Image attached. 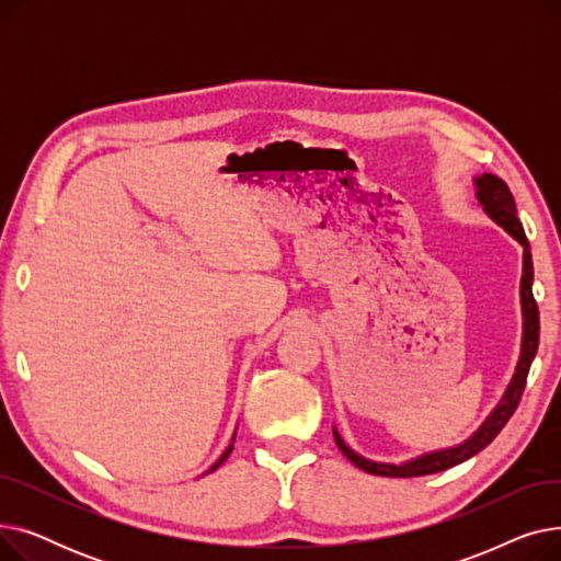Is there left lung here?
Returning a JSON list of instances; mask_svg holds the SVG:
<instances>
[{
  "label": "left lung",
  "instance_id": "obj_1",
  "mask_svg": "<svg viewBox=\"0 0 561 561\" xmlns=\"http://www.w3.org/2000/svg\"><path fill=\"white\" fill-rule=\"evenodd\" d=\"M476 188H478V202L484 206V214L495 225L503 227L512 236V239H516L523 245V277H520L523 345H520V359H518L516 373L510 381V387H507L503 400L497 402V407L491 411L489 419L480 425V430L455 448L427 453V455H421V457L404 461V463H379V461H370V459L357 455L350 446H345V440L334 430V438H336L339 450L357 468H362L364 473L381 476V478H419V476H432V473H438V470L453 468V466L470 459L473 455H478L480 450H484L491 444V440L500 434V430L507 425V421L512 419V414L520 402L529 366H533V359H535L537 347H539V307H537V300L533 296V279H535L533 252H529V241H527L525 229H523V225L516 216V202H514V195H512L510 186L503 180H500V176L484 172L482 176H478V180H476Z\"/></svg>",
  "mask_w": 561,
  "mask_h": 561
}]
</instances>
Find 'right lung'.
<instances>
[{
    "label": "right lung",
    "instance_id": "obj_1",
    "mask_svg": "<svg viewBox=\"0 0 561 561\" xmlns=\"http://www.w3.org/2000/svg\"><path fill=\"white\" fill-rule=\"evenodd\" d=\"M231 448H233V438H231V446H229V448H227V450H225V453H222V457H220V459H218V461H216V463H214V466H211V468H209V473H211V470H216V468H218V466H220V463H222V461H225V459H227V457H229V453H231Z\"/></svg>",
    "mask_w": 561,
    "mask_h": 561
}]
</instances>
